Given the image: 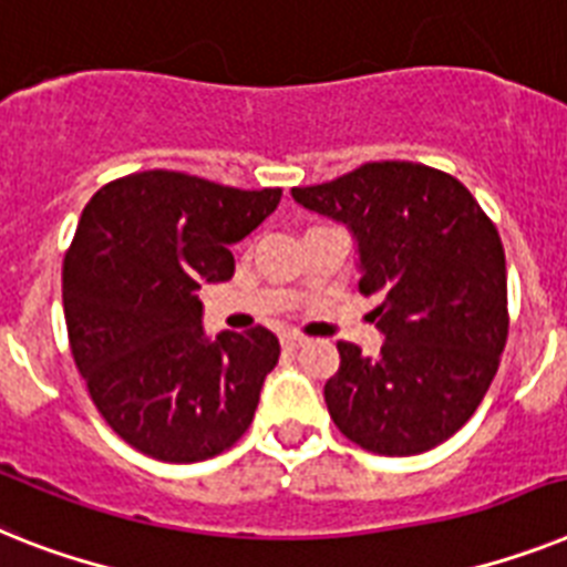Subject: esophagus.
Segmentation results:
<instances>
[{
  "mask_svg": "<svg viewBox=\"0 0 567 567\" xmlns=\"http://www.w3.org/2000/svg\"><path fill=\"white\" fill-rule=\"evenodd\" d=\"M280 344H284L287 350H298V348H303V344H307V339H303V336L289 333V336H284V339H280Z\"/></svg>",
  "mask_w": 567,
  "mask_h": 567,
  "instance_id": "obj_1",
  "label": "esophagus"
}]
</instances>
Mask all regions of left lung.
<instances>
[{
    "mask_svg": "<svg viewBox=\"0 0 567 567\" xmlns=\"http://www.w3.org/2000/svg\"><path fill=\"white\" fill-rule=\"evenodd\" d=\"M292 196L353 231L359 292L379 298V357L336 344L324 385L336 429L373 455L441 446L475 414L507 344L498 228L455 176L417 162H368Z\"/></svg>",
    "mask_w": 567,
    "mask_h": 567,
    "instance_id": "obj_1",
    "label": "left lung"
}]
</instances>
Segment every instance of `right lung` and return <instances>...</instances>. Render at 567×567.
Listing matches in <instances>:
<instances>
[{
  "mask_svg": "<svg viewBox=\"0 0 567 567\" xmlns=\"http://www.w3.org/2000/svg\"><path fill=\"white\" fill-rule=\"evenodd\" d=\"M278 203L280 188L142 171L83 208L63 257L69 348L101 417L142 455L208 461L251 425L278 339L257 324L210 341L196 292L231 278L228 246Z\"/></svg>",
  "mask_w": 567,
  "mask_h": 567,
  "instance_id": "obj_1",
  "label": "right lung"
}]
</instances>
